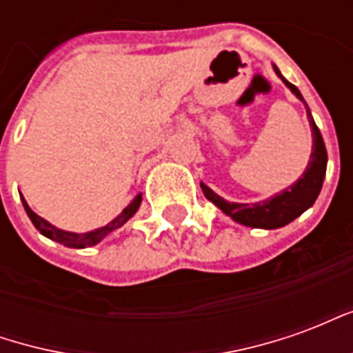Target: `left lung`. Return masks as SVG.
<instances>
[{
  "instance_id": "obj_1",
  "label": "left lung",
  "mask_w": 353,
  "mask_h": 353,
  "mask_svg": "<svg viewBox=\"0 0 353 353\" xmlns=\"http://www.w3.org/2000/svg\"><path fill=\"white\" fill-rule=\"evenodd\" d=\"M274 72L278 73V77L285 83V87L295 94L299 100L304 101L303 94L299 92V88L295 85H291L288 79H283L280 70L276 65H274ZM304 105H306V101H304ZM306 115H308V123H310L312 128L310 162H308L303 176L299 177L291 187H288L285 191H281L280 194H276L272 199L263 200V202L238 204V202H229V200L221 199L208 185L200 183L204 196L210 202H214L223 214L232 217L240 225L253 227V229H280L283 225H288L293 219H296L303 212H306L318 199L327 170L325 143H323V138H321V132H319V128L314 123V119H312L308 105H306Z\"/></svg>"
}]
</instances>
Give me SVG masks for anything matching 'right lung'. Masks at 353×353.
Masks as SVG:
<instances>
[{
  "instance_id": "obj_1",
  "label": "right lung",
  "mask_w": 353,
  "mask_h": 353,
  "mask_svg": "<svg viewBox=\"0 0 353 353\" xmlns=\"http://www.w3.org/2000/svg\"><path fill=\"white\" fill-rule=\"evenodd\" d=\"M22 204H24V210H26L28 217L32 219L34 227L41 232L43 236L50 238V240H54V242H58V244L68 245V248H79V250H83V248H90V245L98 244L101 238L108 236L109 232H113V230L119 229V227H123L124 223L128 221L132 215L138 212L139 204H141V194L134 196L130 204L124 208L123 212L117 215L113 221L108 223L105 227L94 229L90 230V232H81V234H77V232H70V230L57 229L54 225H50L49 221H45L43 217H39L35 212H32V208L28 206V202L24 200V196H22Z\"/></svg>"
}]
</instances>
